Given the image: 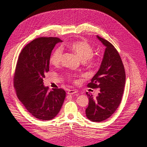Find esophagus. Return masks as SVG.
Listing matches in <instances>:
<instances>
[{"instance_id":"1","label":"esophagus","mask_w":147,"mask_h":147,"mask_svg":"<svg viewBox=\"0 0 147 147\" xmlns=\"http://www.w3.org/2000/svg\"><path fill=\"white\" fill-rule=\"evenodd\" d=\"M76 92H77V91L76 90H70L68 91L67 94H75V93H76Z\"/></svg>"}]
</instances>
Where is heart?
I'll return each mask as SVG.
<instances>
[{"label":"heart","instance_id":"b5f03b06","mask_svg":"<svg viewBox=\"0 0 147 147\" xmlns=\"http://www.w3.org/2000/svg\"><path fill=\"white\" fill-rule=\"evenodd\" d=\"M69 47L82 61L84 62L88 60L91 62L92 61V56L94 55V49L87 42H74L70 44ZM62 57H63V48L61 47L57 48L50 56V63L54 65L59 64ZM69 78L72 79V77L71 75H69Z\"/></svg>","mask_w":147,"mask_h":147}]
</instances>
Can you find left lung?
Masks as SVG:
<instances>
[{
    "label": "left lung",
    "mask_w": 147,
    "mask_h": 147,
    "mask_svg": "<svg viewBox=\"0 0 147 147\" xmlns=\"http://www.w3.org/2000/svg\"><path fill=\"white\" fill-rule=\"evenodd\" d=\"M105 47L100 68L91 82V88H100L96 98L86 92L89 99L85 112L87 118L93 122H101L109 118L121 103L126 81L124 67L118 52L112 43L97 35Z\"/></svg>",
    "instance_id": "obj_1"
}]
</instances>
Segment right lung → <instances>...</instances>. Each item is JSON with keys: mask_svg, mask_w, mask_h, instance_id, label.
I'll return each mask as SVG.
<instances>
[{"mask_svg": "<svg viewBox=\"0 0 147 147\" xmlns=\"http://www.w3.org/2000/svg\"><path fill=\"white\" fill-rule=\"evenodd\" d=\"M63 41L57 37H39L22 50L18 59L13 78L19 100L28 112L38 119L50 120L58 114L65 97L61 88L43 85L49 71L51 53L56 44Z\"/></svg>", "mask_w": 147, "mask_h": 147, "instance_id": "add662e5", "label": "right lung"}]
</instances>
